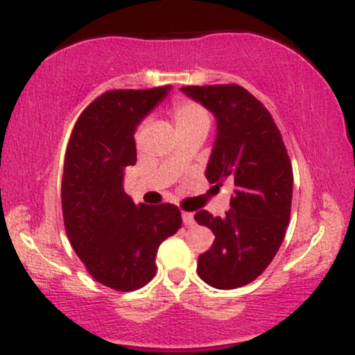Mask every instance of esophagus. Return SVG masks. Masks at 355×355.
I'll use <instances>...</instances> for the list:
<instances>
[{
    "label": "esophagus",
    "mask_w": 355,
    "mask_h": 355,
    "mask_svg": "<svg viewBox=\"0 0 355 355\" xmlns=\"http://www.w3.org/2000/svg\"><path fill=\"white\" fill-rule=\"evenodd\" d=\"M182 218H183V223H185L187 227H193V225H195L193 214H190V211H183V214H182Z\"/></svg>",
    "instance_id": "esophagus-1"
}]
</instances>
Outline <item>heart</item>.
<instances>
[{"instance_id": "obj_1", "label": "heart", "mask_w": 355, "mask_h": 355, "mask_svg": "<svg viewBox=\"0 0 355 355\" xmlns=\"http://www.w3.org/2000/svg\"><path fill=\"white\" fill-rule=\"evenodd\" d=\"M172 112L177 121L178 130H189L195 126H210V115L203 105L195 100L189 98H178L173 101Z\"/></svg>"}]
</instances>
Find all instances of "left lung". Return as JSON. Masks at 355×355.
Returning a JSON list of instances; mask_svg holds the SVG:
<instances>
[{
	"instance_id": "8db88e82",
	"label": "left lung",
	"mask_w": 355,
	"mask_h": 355,
	"mask_svg": "<svg viewBox=\"0 0 355 355\" xmlns=\"http://www.w3.org/2000/svg\"><path fill=\"white\" fill-rule=\"evenodd\" d=\"M217 118V138L205 177L215 187L234 183L225 217L193 215L215 240L198 257L197 272L211 287L230 291L250 284L272 262L291 220L294 175L270 112L243 87H183Z\"/></svg>"
}]
</instances>
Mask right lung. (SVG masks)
<instances>
[{"mask_svg": "<svg viewBox=\"0 0 355 355\" xmlns=\"http://www.w3.org/2000/svg\"><path fill=\"white\" fill-rule=\"evenodd\" d=\"M168 89L105 92L81 112L67 146L64 230L88 274L118 292L153 279L158 247L182 227L178 207L137 205L123 190L125 166L137 164V125Z\"/></svg>", "mask_w": 355, "mask_h": 355, "instance_id": "right-lung-1", "label": "right lung"}]
</instances>
